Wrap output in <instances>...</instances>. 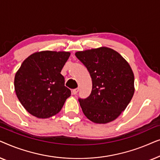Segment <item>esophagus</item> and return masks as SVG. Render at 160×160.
<instances>
[{"label": "esophagus", "instance_id": "esophagus-1", "mask_svg": "<svg viewBox=\"0 0 160 160\" xmlns=\"http://www.w3.org/2000/svg\"><path fill=\"white\" fill-rule=\"evenodd\" d=\"M78 90H79V89L78 88H76V89H73V90H72V93L73 94V95H76V94L78 93Z\"/></svg>", "mask_w": 160, "mask_h": 160}]
</instances>
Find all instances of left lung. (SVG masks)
Instances as JSON below:
<instances>
[{"label":"left lung","instance_id":"obj_1","mask_svg":"<svg viewBox=\"0 0 160 160\" xmlns=\"http://www.w3.org/2000/svg\"><path fill=\"white\" fill-rule=\"evenodd\" d=\"M75 55L88 70L92 82L89 97L78 98L84 114L98 124L116 119L134 94V74L130 65L107 47L77 52Z\"/></svg>","mask_w":160,"mask_h":160}]
</instances>
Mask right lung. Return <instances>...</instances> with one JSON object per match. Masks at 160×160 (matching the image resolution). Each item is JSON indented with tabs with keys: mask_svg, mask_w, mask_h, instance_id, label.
I'll return each instance as SVG.
<instances>
[{
	"mask_svg": "<svg viewBox=\"0 0 160 160\" xmlns=\"http://www.w3.org/2000/svg\"><path fill=\"white\" fill-rule=\"evenodd\" d=\"M70 52H36L24 60L14 78L19 102L34 117L46 119L62 109L71 90L60 73Z\"/></svg>",
	"mask_w": 160,
	"mask_h": 160,
	"instance_id": "1",
	"label": "right lung"
}]
</instances>
